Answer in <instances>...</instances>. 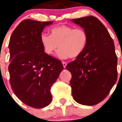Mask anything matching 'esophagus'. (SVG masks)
<instances>
[{"label":"esophagus","instance_id":"1","mask_svg":"<svg viewBox=\"0 0 122 122\" xmlns=\"http://www.w3.org/2000/svg\"><path fill=\"white\" fill-rule=\"evenodd\" d=\"M62 64L63 66H64V68H65L66 67V66H67V63L66 62H62Z\"/></svg>","mask_w":122,"mask_h":122}]
</instances>
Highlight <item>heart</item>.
<instances>
[{
    "label": "heart",
    "mask_w": 122,
    "mask_h": 122,
    "mask_svg": "<svg viewBox=\"0 0 122 122\" xmlns=\"http://www.w3.org/2000/svg\"><path fill=\"white\" fill-rule=\"evenodd\" d=\"M50 32L51 35L43 33L40 37L44 51L49 55L54 54L59 47L60 58H77L84 52L88 44V33L82 28L62 25L52 27Z\"/></svg>",
    "instance_id": "obj_1"
}]
</instances>
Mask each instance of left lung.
Wrapping results in <instances>:
<instances>
[{"label": "left lung", "instance_id": "left-lung-1", "mask_svg": "<svg viewBox=\"0 0 122 122\" xmlns=\"http://www.w3.org/2000/svg\"><path fill=\"white\" fill-rule=\"evenodd\" d=\"M72 21L89 35L84 52L66 66L71 73L72 96L79 104L95 105L107 97L117 80L114 43L107 28L96 17L87 16Z\"/></svg>", "mask_w": 122, "mask_h": 122}]
</instances>
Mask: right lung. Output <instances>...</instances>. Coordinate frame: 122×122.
Wrapping results in <instances>:
<instances>
[{"label":"right lung","mask_w":122,"mask_h":122,"mask_svg":"<svg viewBox=\"0 0 122 122\" xmlns=\"http://www.w3.org/2000/svg\"><path fill=\"white\" fill-rule=\"evenodd\" d=\"M52 21L25 20L10 37L11 87L24 104L42 108L51 102V88L62 71V62L44 52L40 41L44 28Z\"/></svg>","instance_id":"add662e5"}]
</instances>
